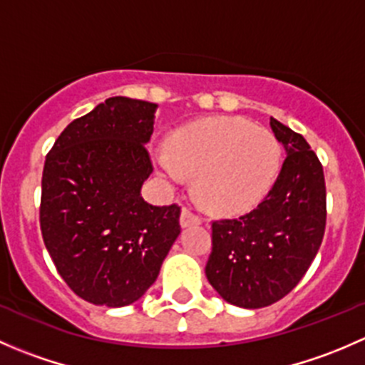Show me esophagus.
<instances>
[{"label": "esophagus", "mask_w": 365, "mask_h": 365, "mask_svg": "<svg viewBox=\"0 0 365 365\" xmlns=\"http://www.w3.org/2000/svg\"><path fill=\"white\" fill-rule=\"evenodd\" d=\"M180 224H182L183 227L194 226V224H201V217L197 215L192 208H189V206H183L182 217H180Z\"/></svg>", "instance_id": "1"}]
</instances>
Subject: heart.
<instances>
[{
    "instance_id": "b5f03b06",
    "label": "heart",
    "mask_w": 365,
    "mask_h": 365,
    "mask_svg": "<svg viewBox=\"0 0 365 365\" xmlns=\"http://www.w3.org/2000/svg\"><path fill=\"white\" fill-rule=\"evenodd\" d=\"M281 159V145L268 128L242 118L219 116L176 132L171 152L155 153V165L171 183L196 175V192L210 210L238 212L267 194Z\"/></svg>"
}]
</instances>
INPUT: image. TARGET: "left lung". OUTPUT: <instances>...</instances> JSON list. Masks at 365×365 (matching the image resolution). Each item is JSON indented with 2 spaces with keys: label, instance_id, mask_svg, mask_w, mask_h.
<instances>
[{
  "label": "left lung",
  "instance_id": "1",
  "mask_svg": "<svg viewBox=\"0 0 365 365\" xmlns=\"http://www.w3.org/2000/svg\"><path fill=\"white\" fill-rule=\"evenodd\" d=\"M286 159L261 203L233 219L212 220L206 277L230 304L259 309L300 282L318 254L327 224L323 165L309 143L270 118Z\"/></svg>",
  "mask_w": 365,
  "mask_h": 365
}]
</instances>
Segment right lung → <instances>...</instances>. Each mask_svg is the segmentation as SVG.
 Returning <instances> with one entry per match:
<instances>
[{
	"label": "right lung",
	"instance_id": "1",
	"mask_svg": "<svg viewBox=\"0 0 365 365\" xmlns=\"http://www.w3.org/2000/svg\"><path fill=\"white\" fill-rule=\"evenodd\" d=\"M157 104L111 97L67 125L42 173L40 230L58 274L83 300L123 307L155 282L180 235V208L141 187Z\"/></svg>",
	"mask_w": 365,
	"mask_h": 365
}]
</instances>
